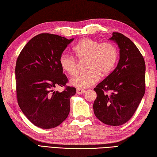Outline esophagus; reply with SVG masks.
<instances>
[{"label":"esophagus","mask_w":157,"mask_h":157,"mask_svg":"<svg viewBox=\"0 0 157 157\" xmlns=\"http://www.w3.org/2000/svg\"><path fill=\"white\" fill-rule=\"evenodd\" d=\"M76 92L77 94H83V93L85 92V90L84 89H82V88H77Z\"/></svg>","instance_id":"obj_1"}]
</instances>
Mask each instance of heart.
Listing matches in <instances>:
<instances>
[{"instance_id":"obj_1","label":"heart","mask_w":157,"mask_h":157,"mask_svg":"<svg viewBox=\"0 0 157 157\" xmlns=\"http://www.w3.org/2000/svg\"><path fill=\"white\" fill-rule=\"evenodd\" d=\"M76 57L80 61L86 59L85 68L87 71L75 75L71 84L79 88H88L98 82L102 76L110 74L118 61L119 52L116 46L111 42L101 43L86 38L79 41L73 47ZM59 65L68 75H74L78 67L76 59L63 53L59 57Z\"/></svg>"}]
</instances>
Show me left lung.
Returning a JSON list of instances; mask_svg holds the SVG:
<instances>
[{
  "instance_id": "1",
  "label": "left lung",
  "mask_w": 157,
  "mask_h": 157,
  "mask_svg": "<svg viewBox=\"0 0 157 157\" xmlns=\"http://www.w3.org/2000/svg\"><path fill=\"white\" fill-rule=\"evenodd\" d=\"M110 40L118 44L119 61L117 67L94 89L97 96L93 109L100 121L118 126L132 117L144 95L146 65L138 48L128 37L113 32Z\"/></svg>"
}]
</instances>
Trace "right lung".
<instances>
[{
	"label": "right lung",
	"instance_id": "obj_1",
	"mask_svg": "<svg viewBox=\"0 0 157 157\" xmlns=\"http://www.w3.org/2000/svg\"><path fill=\"white\" fill-rule=\"evenodd\" d=\"M73 40L52 34L34 36L23 47L15 66L18 105L26 117L42 129H51L65 121L70 111V98L76 89L66 86L59 57ZM56 86H64L61 93Z\"/></svg>",
	"mask_w": 157,
	"mask_h": 157
}]
</instances>
